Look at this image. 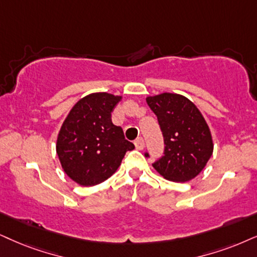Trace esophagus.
Segmentation results:
<instances>
[{
    "mask_svg": "<svg viewBox=\"0 0 257 257\" xmlns=\"http://www.w3.org/2000/svg\"><path fill=\"white\" fill-rule=\"evenodd\" d=\"M134 145H135V147H136V149H138V151H142V149L145 148L144 139H142V138L136 139L135 142H134Z\"/></svg>",
    "mask_w": 257,
    "mask_h": 257,
    "instance_id": "34e87169",
    "label": "esophagus"
}]
</instances>
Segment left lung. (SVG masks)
I'll return each mask as SVG.
<instances>
[{"instance_id":"left-lung-1","label":"left lung","mask_w":257,"mask_h":257,"mask_svg":"<svg viewBox=\"0 0 257 257\" xmlns=\"http://www.w3.org/2000/svg\"><path fill=\"white\" fill-rule=\"evenodd\" d=\"M164 135V155L153 164L162 177L185 183L203 171L213 152L209 125L186 97L164 92L146 98ZM146 157H149L146 153Z\"/></svg>"}]
</instances>
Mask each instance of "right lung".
I'll return each instance as SVG.
<instances>
[{
  "label": "right lung",
  "instance_id": "1",
  "mask_svg": "<svg viewBox=\"0 0 257 257\" xmlns=\"http://www.w3.org/2000/svg\"><path fill=\"white\" fill-rule=\"evenodd\" d=\"M121 96L91 93L79 99L65 118L57 139L61 167L73 181L93 186L117 171L125 153L135 146L126 141L111 112Z\"/></svg>",
  "mask_w": 257,
  "mask_h": 257
}]
</instances>
